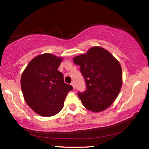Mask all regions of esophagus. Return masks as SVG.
Wrapping results in <instances>:
<instances>
[{
    "label": "esophagus",
    "mask_w": 149,
    "mask_h": 149,
    "mask_svg": "<svg viewBox=\"0 0 149 149\" xmlns=\"http://www.w3.org/2000/svg\"><path fill=\"white\" fill-rule=\"evenodd\" d=\"M71 85H72V87H73V88H74V89H75V84H74V82H72V84H71Z\"/></svg>",
    "instance_id": "esophagus-1"
}]
</instances>
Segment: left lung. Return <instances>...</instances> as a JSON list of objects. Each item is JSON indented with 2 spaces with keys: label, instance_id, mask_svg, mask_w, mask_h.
Segmentation results:
<instances>
[{
  "label": "left lung",
  "instance_id": "left-lung-1",
  "mask_svg": "<svg viewBox=\"0 0 149 149\" xmlns=\"http://www.w3.org/2000/svg\"><path fill=\"white\" fill-rule=\"evenodd\" d=\"M80 66L86 90L77 95L84 107L92 112H100L114 102L122 84L119 62L107 50L94 47L86 54L75 57Z\"/></svg>",
  "mask_w": 149,
  "mask_h": 149
}]
</instances>
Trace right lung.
<instances>
[{
  "mask_svg": "<svg viewBox=\"0 0 149 149\" xmlns=\"http://www.w3.org/2000/svg\"><path fill=\"white\" fill-rule=\"evenodd\" d=\"M62 58L51 54L34 58L21 77L24 99L31 109L40 116H52L64 107L65 97L73 89L64 83V75L58 68Z\"/></svg>",
  "mask_w": 149,
  "mask_h": 149,
  "instance_id": "1",
  "label": "right lung"
}]
</instances>
